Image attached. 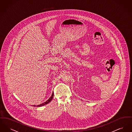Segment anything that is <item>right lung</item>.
<instances>
[{
    "mask_svg": "<svg viewBox=\"0 0 132 132\" xmlns=\"http://www.w3.org/2000/svg\"><path fill=\"white\" fill-rule=\"evenodd\" d=\"M53 95H54V93L53 92L52 93V94L51 95V96H50V98L47 100V101H45V102L44 103H42V104H40V105H33L34 106H37V107H39V106H43V105H45V104H47V103H48L50 102L51 100L53 99Z\"/></svg>",
    "mask_w": 132,
    "mask_h": 132,
    "instance_id": "right-lung-1",
    "label": "right lung"
}]
</instances>
